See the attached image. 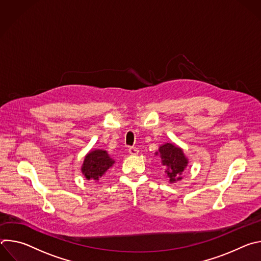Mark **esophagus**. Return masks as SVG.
<instances>
[{"label": "esophagus", "mask_w": 261, "mask_h": 261, "mask_svg": "<svg viewBox=\"0 0 261 261\" xmlns=\"http://www.w3.org/2000/svg\"><path fill=\"white\" fill-rule=\"evenodd\" d=\"M129 153H130V155H132V156H135V155H137V154L139 153V151L137 150L136 147H133V146H131V147H129Z\"/></svg>", "instance_id": "esophagus-1"}]
</instances>
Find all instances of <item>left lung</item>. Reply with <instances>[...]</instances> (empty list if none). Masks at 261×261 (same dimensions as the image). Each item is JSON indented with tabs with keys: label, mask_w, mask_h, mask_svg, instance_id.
<instances>
[{
	"label": "left lung",
	"mask_w": 261,
	"mask_h": 261,
	"mask_svg": "<svg viewBox=\"0 0 261 261\" xmlns=\"http://www.w3.org/2000/svg\"><path fill=\"white\" fill-rule=\"evenodd\" d=\"M158 151L159 153L156 152V155L160 154L161 164L165 167V173L169 182L172 184L180 180L182 178L181 174L189 163L182 148L171 142H166L160 145Z\"/></svg>",
	"instance_id": "left-lung-1"
}]
</instances>
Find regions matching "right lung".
Listing matches in <instances>:
<instances>
[{
  "mask_svg": "<svg viewBox=\"0 0 261 261\" xmlns=\"http://www.w3.org/2000/svg\"><path fill=\"white\" fill-rule=\"evenodd\" d=\"M115 160L104 150L90 151L82 165V173L87 179L99 180L108 169L115 164Z\"/></svg>",
  "mask_w": 261,
  "mask_h": 261,
  "instance_id": "1",
  "label": "right lung"
}]
</instances>
